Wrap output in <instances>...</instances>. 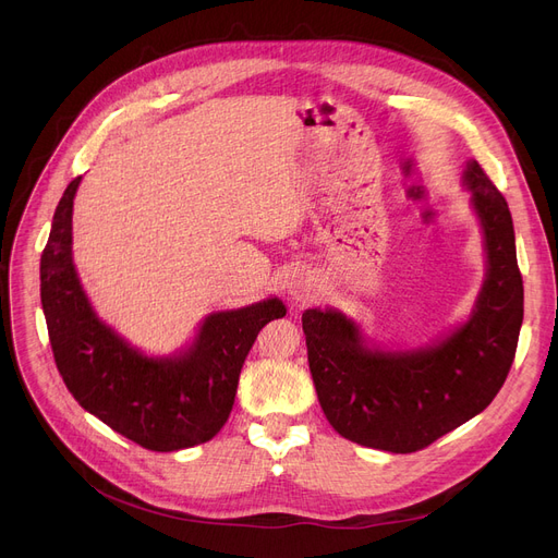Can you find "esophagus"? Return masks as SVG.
<instances>
[{
  "instance_id": "esophagus-1",
  "label": "esophagus",
  "mask_w": 558,
  "mask_h": 558,
  "mask_svg": "<svg viewBox=\"0 0 558 558\" xmlns=\"http://www.w3.org/2000/svg\"><path fill=\"white\" fill-rule=\"evenodd\" d=\"M312 280L307 276H294L289 282V294L291 299H294L296 303H305L310 301V294H312Z\"/></svg>"
}]
</instances>
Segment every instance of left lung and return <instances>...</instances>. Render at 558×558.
I'll use <instances>...</instances> for the list:
<instances>
[{
	"instance_id": "left-lung-1",
	"label": "left lung",
	"mask_w": 558,
	"mask_h": 558,
	"mask_svg": "<svg viewBox=\"0 0 558 558\" xmlns=\"http://www.w3.org/2000/svg\"><path fill=\"white\" fill-rule=\"evenodd\" d=\"M486 242V280L468 324L429 348L371 350L353 320L305 310L303 332L316 396L348 441L396 454L416 452L493 402L511 371L524 289L507 198L477 160L463 171Z\"/></svg>"
}]
</instances>
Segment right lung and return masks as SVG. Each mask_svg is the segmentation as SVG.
I'll use <instances>...</instances> for the list:
<instances>
[{
    "label": "right lung",
    "mask_w": 558,
    "mask_h": 558,
    "mask_svg": "<svg viewBox=\"0 0 558 558\" xmlns=\"http://www.w3.org/2000/svg\"><path fill=\"white\" fill-rule=\"evenodd\" d=\"M74 179L53 213L40 259V299L53 360L74 400L133 444L173 452L210 441L230 416L257 332L287 314L278 299L217 312L179 357L142 355L97 318L72 262Z\"/></svg>",
    "instance_id": "add662e5"
}]
</instances>
